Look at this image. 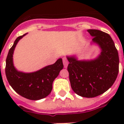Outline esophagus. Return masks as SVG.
I'll list each match as a JSON object with an SVG mask.
<instances>
[{"instance_id":"34e87169","label":"esophagus","mask_w":124,"mask_h":124,"mask_svg":"<svg viewBox=\"0 0 124 124\" xmlns=\"http://www.w3.org/2000/svg\"><path fill=\"white\" fill-rule=\"evenodd\" d=\"M62 61H63V64H64V68H66L68 67V60H67V58L64 57V58H62Z\"/></svg>"}]
</instances>
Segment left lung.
<instances>
[{"mask_svg": "<svg viewBox=\"0 0 124 124\" xmlns=\"http://www.w3.org/2000/svg\"><path fill=\"white\" fill-rule=\"evenodd\" d=\"M93 41L102 49L98 58L78 61L68 57L69 78L72 89L82 97L93 98L103 94L113 85L119 71V57L109 34L97 30H88Z\"/></svg>", "mask_w": 124, "mask_h": 124, "instance_id": "obj_1", "label": "left lung"}]
</instances>
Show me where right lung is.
Instances as JSON below:
<instances>
[{
  "instance_id": "add662e5",
  "label": "right lung",
  "mask_w": 124,
  "mask_h": 124,
  "mask_svg": "<svg viewBox=\"0 0 124 124\" xmlns=\"http://www.w3.org/2000/svg\"><path fill=\"white\" fill-rule=\"evenodd\" d=\"M24 35L16 38L9 51L6 60V75L9 85L20 96L29 100H40L51 92L53 82L64 67L62 60L59 58L54 64L34 73H24L16 71L13 64V54L18 40Z\"/></svg>"
}]
</instances>
